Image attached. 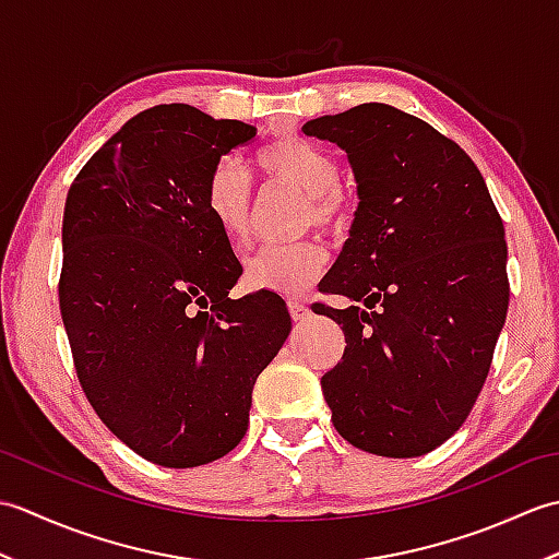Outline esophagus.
<instances>
[{
  "mask_svg": "<svg viewBox=\"0 0 559 559\" xmlns=\"http://www.w3.org/2000/svg\"><path fill=\"white\" fill-rule=\"evenodd\" d=\"M288 310L295 322H302V319L310 317V307H307L302 300H288Z\"/></svg>",
  "mask_w": 559,
  "mask_h": 559,
  "instance_id": "34e87169",
  "label": "esophagus"
}]
</instances>
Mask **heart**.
<instances>
[{"instance_id":"b5f03b06","label":"heart","mask_w":559,"mask_h":559,"mask_svg":"<svg viewBox=\"0 0 559 559\" xmlns=\"http://www.w3.org/2000/svg\"><path fill=\"white\" fill-rule=\"evenodd\" d=\"M257 165L271 182L305 194L302 228L343 233L350 225L353 204L341 189V165L329 148L302 136L273 141L257 153ZM204 201L209 216L225 240L245 247L252 230V180L242 163L225 156L209 173ZM326 269V249L305 240L288 247H264L245 264V286L278 295H302Z\"/></svg>"}]
</instances>
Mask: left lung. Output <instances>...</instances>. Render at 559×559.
Masks as SVG:
<instances>
[{
  "label": "left lung",
  "instance_id": "8db88e82",
  "mask_svg": "<svg viewBox=\"0 0 559 559\" xmlns=\"http://www.w3.org/2000/svg\"><path fill=\"white\" fill-rule=\"evenodd\" d=\"M348 153L360 204L319 290L362 302L317 310L346 350L322 377L343 439L411 459L444 444L476 406L507 305V240L476 163L456 141L384 103L310 120Z\"/></svg>",
  "mask_w": 559,
  "mask_h": 559
}]
</instances>
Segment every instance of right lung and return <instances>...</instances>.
I'll return each mask as SVG.
<instances>
[{
    "label": "right lung",
    "mask_w": 559,
    "mask_h": 559,
    "mask_svg": "<svg viewBox=\"0 0 559 559\" xmlns=\"http://www.w3.org/2000/svg\"><path fill=\"white\" fill-rule=\"evenodd\" d=\"M252 124L173 103L132 117L71 182L59 312L108 430L165 468L204 466L247 432L252 389L290 334L278 295L230 300L242 266L204 189Z\"/></svg>",
    "instance_id": "1"
}]
</instances>
